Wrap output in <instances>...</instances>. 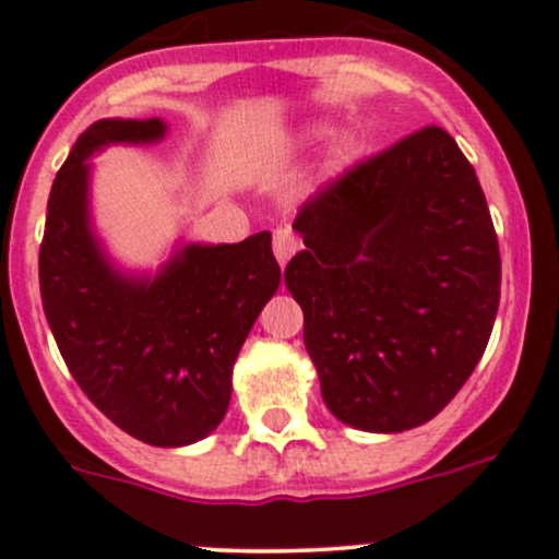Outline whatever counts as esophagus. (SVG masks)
Wrapping results in <instances>:
<instances>
[{"label":"esophagus","mask_w":559,"mask_h":559,"mask_svg":"<svg viewBox=\"0 0 559 559\" xmlns=\"http://www.w3.org/2000/svg\"><path fill=\"white\" fill-rule=\"evenodd\" d=\"M298 250V239L293 237L290 229H277L274 231V255H277L280 266H285L290 261V255Z\"/></svg>","instance_id":"34e87169"}]
</instances>
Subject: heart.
<instances>
[{"label":"heart","instance_id":"b5f03b06","mask_svg":"<svg viewBox=\"0 0 559 559\" xmlns=\"http://www.w3.org/2000/svg\"><path fill=\"white\" fill-rule=\"evenodd\" d=\"M328 135V128H322V124H314V128H309L306 133L301 135L304 143H314L320 141V138ZM359 154H362V143H359L357 135L346 133V135H338L333 143H330L328 148V159H325V170L328 176H338V173L349 170L354 162L359 159Z\"/></svg>","mask_w":559,"mask_h":559}]
</instances>
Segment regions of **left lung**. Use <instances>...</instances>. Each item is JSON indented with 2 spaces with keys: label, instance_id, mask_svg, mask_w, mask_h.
Here are the masks:
<instances>
[{
  "label": "left lung",
  "instance_id": "left-lung-1",
  "mask_svg": "<svg viewBox=\"0 0 559 559\" xmlns=\"http://www.w3.org/2000/svg\"><path fill=\"white\" fill-rule=\"evenodd\" d=\"M285 285L322 400L362 431H405L459 394L488 346L501 255L459 143L429 124L304 202Z\"/></svg>",
  "mask_w": 559,
  "mask_h": 559
}]
</instances>
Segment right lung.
Wrapping results in <instances>:
<instances>
[{
    "label": "right lung",
    "mask_w": 559,
    "mask_h": 559,
    "mask_svg": "<svg viewBox=\"0 0 559 559\" xmlns=\"http://www.w3.org/2000/svg\"><path fill=\"white\" fill-rule=\"evenodd\" d=\"M159 119H100L52 181L39 290L66 368L135 440L178 448L207 437L231 400V368L280 287L272 234L189 245L154 280L114 272L87 224V157L106 143L157 141Z\"/></svg>",
    "instance_id": "right-lung-1"
}]
</instances>
